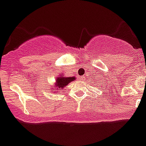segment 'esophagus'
Returning <instances> with one entry per match:
<instances>
[{
  "label": "esophagus",
  "mask_w": 146,
  "mask_h": 146,
  "mask_svg": "<svg viewBox=\"0 0 146 146\" xmlns=\"http://www.w3.org/2000/svg\"><path fill=\"white\" fill-rule=\"evenodd\" d=\"M79 79H80V80L84 81V79H85V77H84V76H79Z\"/></svg>",
  "instance_id": "34e87169"
}]
</instances>
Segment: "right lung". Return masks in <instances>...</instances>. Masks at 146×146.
Listing matches in <instances>:
<instances>
[{
	"label": "right lung",
	"mask_w": 146,
	"mask_h": 146,
	"mask_svg": "<svg viewBox=\"0 0 146 146\" xmlns=\"http://www.w3.org/2000/svg\"><path fill=\"white\" fill-rule=\"evenodd\" d=\"M74 80H76V78L74 76L66 77L62 73H60L59 76L56 77V82L54 83V85L52 87V90L53 92H56L54 91L56 90L57 94H58L59 90H64V87L67 86L69 83H70L71 82H73Z\"/></svg>",
	"instance_id": "right-lung-1"
}]
</instances>
